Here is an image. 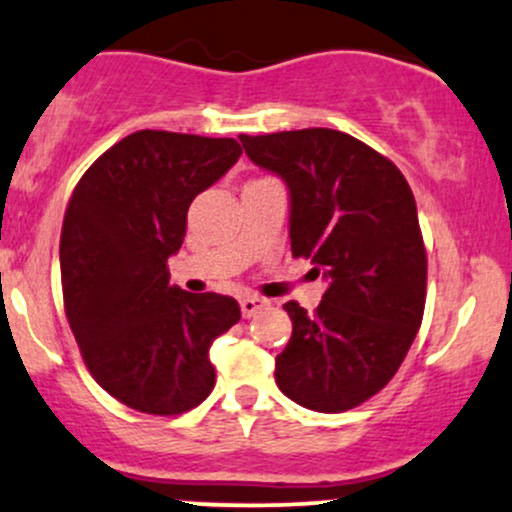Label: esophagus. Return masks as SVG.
Masks as SVG:
<instances>
[{"mask_svg": "<svg viewBox=\"0 0 512 512\" xmlns=\"http://www.w3.org/2000/svg\"><path fill=\"white\" fill-rule=\"evenodd\" d=\"M239 305H241V315H244V317H254L256 312H261L263 307L268 305V300L256 298V295H246V298L239 300Z\"/></svg>", "mask_w": 512, "mask_h": 512, "instance_id": "1", "label": "esophagus"}]
</instances>
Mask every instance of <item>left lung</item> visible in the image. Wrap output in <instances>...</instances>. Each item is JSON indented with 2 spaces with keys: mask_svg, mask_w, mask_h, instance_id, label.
Returning a JSON list of instances; mask_svg holds the SVG:
<instances>
[{
  "mask_svg": "<svg viewBox=\"0 0 512 512\" xmlns=\"http://www.w3.org/2000/svg\"><path fill=\"white\" fill-rule=\"evenodd\" d=\"M246 156L290 190V249L327 280L312 315L290 300L293 337L276 383L307 410L344 412L395 376L425 312L427 254L398 168L334 129L239 136Z\"/></svg>",
  "mask_w": 512,
  "mask_h": 512,
  "instance_id": "obj_1",
  "label": "left lung"
}]
</instances>
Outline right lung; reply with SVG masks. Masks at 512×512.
I'll return each instance as SVG.
<instances>
[{
	"label": "right lung",
	"instance_id": "right-lung-1",
	"mask_svg": "<svg viewBox=\"0 0 512 512\" xmlns=\"http://www.w3.org/2000/svg\"><path fill=\"white\" fill-rule=\"evenodd\" d=\"M234 139L144 129L104 151L60 234L65 315L92 378L148 415H180L214 388L210 346L239 302L170 285L190 202L239 161Z\"/></svg>",
	"mask_w": 512,
	"mask_h": 512
}]
</instances>
